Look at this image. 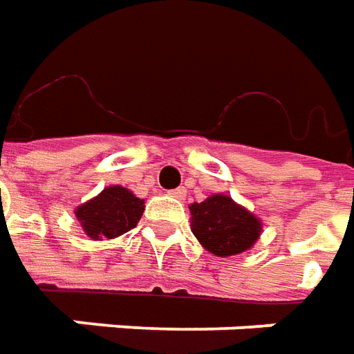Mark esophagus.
I'll list each match as a JSON object with an SVG mask.
<instances>
[{
  "mask_svg": "<svg viewBox=\"0 0 354 354\" xmlns=\"http://www.w3.org/2000/svg\"><path fill=\"white\" fill-rule=\"evenodd\" d=\"M169 196H173V198H177V200H183V198L187 196V190L183 189H173V190H169Z\"/></svg>",
  "mask_w": 354,
  "mask_h": 354,
  "instance_id": "obj_1",
  "label": "esophagus"
}]
</instances>
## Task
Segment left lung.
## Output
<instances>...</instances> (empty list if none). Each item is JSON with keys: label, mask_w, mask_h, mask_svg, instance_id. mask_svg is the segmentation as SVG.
I'll return each instance as SVG.
<instances>
[{"label": "left lung", "mask_w": 354, "mask_h": 354, "mask_svg": "<svg viewBox=\"0 0 354 354\" xmlns=\"http://www.w3.org/2000/svg\"><path fill=\"white\" fill-rule=\"evenodd\" d=\"M192 232L207 252L230 257L250 250L261 234L259 219L225 194L190 205Z\"/></svg>", "instance_id": "1"}]
</instances>
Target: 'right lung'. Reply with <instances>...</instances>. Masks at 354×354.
<instances>
[{"instance_id":"1","label":"right lung","mask_w":354,"mask_h":354,"mask_svg":"<svg viewBox=\"0 0 354 354\" xmlns=\"http://www.w3.org/2000/svg\"><path fill=\"white\" fill-rule=\"evenodd\" d=\"M145 212V200L124 187H109L76 209L77 221L93 240L116 238L137 227Z\"/></svg>"}]
</instances>
